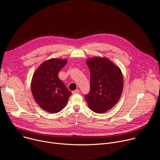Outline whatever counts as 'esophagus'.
Listing matches in <instances>:
<instances>
[{
    "label": "esophagus",
    "mask_w": 160,
    "mask_h": 160,
    "mask_svg": "<svg viewBox=\"0 0 160 160\" xmlns=\"http://www.w3.org/2000/svg\"><path fill=\"white\" fill-rule=\"evenodd\" d=\"M72 94H79V93H80V91H79L78 89H77V90H75V91H72Z\"/></svg>",
    "instance_id": "34e87169"
}]
</instances>
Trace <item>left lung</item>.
Wrapping results in <instances>:
<instances>
[{
	"label": "left lung",
	"mask_w": 160,
	"mask_h": 160,
	"mask_svg": "<svg viewBox=\"0 0 160 160\" xmlns=\"http://www.w3.org/2000/svg\"><path fill=\"white\" fill-rule=\"evenodd\" d=\"M90 72V91L84 98L96 113H104L119 100L123 89L121 69L106 58H91L87 61Z\"/></svg>",
	"instance_id": "8db88e82"
}]
</instances>
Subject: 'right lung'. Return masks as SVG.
<instances>
[{"instance_id": "right-lung-1", "label": "right lung", "mask_w": 160, "mask_h": 160, "mask_svg": "<svg viewBox=\"0 0 160 160\" xmlns=\"http://www.w3.org/2000/svg\"><path fill=\"white\" fill-rule=\"evenodd\" d=\"M66 63L65 59L48 60L39 66L32 79L31 90L34 100L41 108L51 113L61 111L71 95L58 77Z\"/></svg>"}]
</instances>
